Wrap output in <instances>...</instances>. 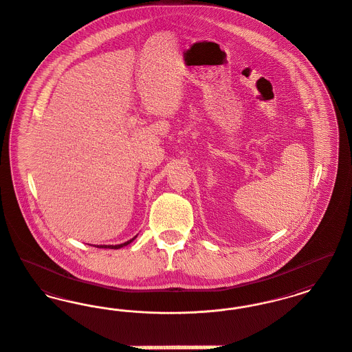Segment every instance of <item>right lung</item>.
I'll return each instance as SVG.
<instances>
[{
	"instance_id": "obj_1",
	"label": "right lung",
	"mask_w": 352,
	"mask_h": 352,
	"mask_svg": "<svg viewBox=\"0 0 352 352\" xmlns=\"http://www.w3.org/2000/svg\"><path fill=\"white\" fill-rule=\"evenodd\" d=\"M138 237V234L135 236V237H132L131 240H128V241H125V243H121V244H116V245H97L98 248H109V250H118V248H121V247H125V245H128L129 243H132L135 239ZM96 247V245H94Z\"/></svg>"
}]
</instances>
